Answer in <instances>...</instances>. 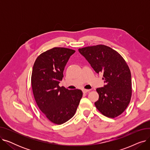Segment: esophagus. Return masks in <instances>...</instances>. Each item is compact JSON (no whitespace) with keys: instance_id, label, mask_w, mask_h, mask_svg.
<instances>
[{"instance_id":"obj_1","label":"esophagus","mask_w":150,"mask_h":150,"mask_svg":"<svg viewBox=\"0 0 150 150\" xmlns=\"http://www.w3.org/2000/svg\"><path fill=\"white\" fill-rule=\"evenodd\" d=\"M89 91H90V90H89V89H83L82 90V91H83V93H87V92H89Z\"/></svg>"}]
</instances>
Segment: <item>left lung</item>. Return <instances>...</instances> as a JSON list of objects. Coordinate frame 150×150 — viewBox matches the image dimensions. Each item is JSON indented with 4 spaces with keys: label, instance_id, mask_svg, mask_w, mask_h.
Masks as SVG:
<instances>
[{
    "label": "left lung",
    "instance_id": "1",
    "mask_svg": "<svg viewBox=\"0 0 150 150\" xmlns=\"http://www.w3.org/2000/svg\"><path fill=\"white\" fill-rule=\"evenodd\" d=\"M98 74L103 75L105 85L97 89L95 105L106 117L115 118L128 106L132 95L129 68L121 55L111 47L97 45L78 49Z\"/></svg>",
    "mask_w": 150,
    "mask_h": 150
}]
</instances>
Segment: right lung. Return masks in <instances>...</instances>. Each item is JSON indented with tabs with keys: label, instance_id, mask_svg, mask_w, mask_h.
Masks as SVG:
<instances>
[{
	"label": "right lung",
	"instance_id": "add662e5",
	"mask_svg": "<svg viewBox=\"0 0 150 150\" xmlns=\"http://www.w3.org/2000/svg\"><path fill=\"white\" fill-rule=\"evenodd\" d=\"M72 49L54 47L36 58L31 74V86L39 108L50 122L61 125L75 114L83 96L80 89L69 90L60 87L63 71Z\"/></svg>",
	"mask_w": 150,
	"mask_h": 150
}]
</instances>
